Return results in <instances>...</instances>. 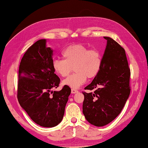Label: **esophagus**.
Instances as JSON below:
<instances>
[{"mask_svg": "<svg viewBox=\"0 0 148 148\" xmlns=\"http://www.w3.org/2000/svg\"><path fill=\"white\" fill-rule=\"evenodd\" d=\"M77 92H78V90H76V89H75V88H72V89H71V93H72V94H75V93H77Z\"/></svg>", "mask_w": 148, "mask_h": 148, "instance_id": "esophagus-1", "label": "esophagus"}]
</instances>
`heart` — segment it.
<instances>
[{"label":"heart","instance_id":"heart-1","mask_svg":"<svg viewBox=\"0 0 148 148\" xmlns=\"http://www.w3.org/2000/svg\"><path fill=\"white\" fill-rule=\"evenodd\" d=\"M61 55L63 60H54L52 68L58 75L65 77L73 68V74L63 81V85L78 88L85 84L87 77L95 78L100 71L101 58L96 49H88L82 44H73L63 49Z\"/></svg>","mask_w":148,"mask_h":148}]
</instances>
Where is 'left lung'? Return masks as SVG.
I'll return each mask as SVG.
<instances>
[{
    "instance_id": "1",
    "label": "left lung",
    "mask_w": 148,
    "mask_h": 148,
    "mask_svg": "<svg viewBox=\"0 0 148 148\" xmlns=\"http://www.w3.org/2000/svg\"><path fill=\"white\" fill-rule=\"evenodd\" d=\"M99 74L85 88L95 90L83 92V112L86 120L95 126H103L114 120L128 100L130 70L123 47L109 37Z\"/></svg>"
}]
</instances>
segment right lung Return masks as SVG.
<instances>
[{"instance_id": "add662e5", "label": "right lung", "mask_w": 148, "mask_h": 148, "mask_svg": "<svg viewBox=\"0 0 148 148\" xmlns=\"http://www.w3.org/2000/svg\"><path fill=\"white\" fill-rule=\"evenodd\" d=\"M47 41H37L24 53L20 63L18 100L30 119L40 126L51 128L61 122L71 88L65 85L60 91V79L52 68L53 49ZM52 95H51V93Z\"/></svg>"}]
</instances>
